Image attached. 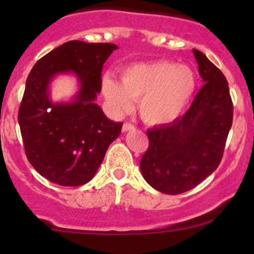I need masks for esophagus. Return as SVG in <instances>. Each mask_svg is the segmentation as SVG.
Wrapping results in <instances>:
<instances>
[{"label":"esophagus","instance_id":"obj_1","mask_svg":"<svg viewBox=\"0 0 254 254\" xmlns=\"http://www.w3.org/2000/svg\"><path fill=\"white\" fill-rule=\"evenodd\" d=\"M131 130H135V125L131 124V123H124V125H123L124 132H127V131H131Z\"/></svg>","mask_w":254,"mask_h":254}]
</instances>
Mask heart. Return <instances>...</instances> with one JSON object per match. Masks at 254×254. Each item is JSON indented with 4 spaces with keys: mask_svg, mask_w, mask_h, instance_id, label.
I'll list each match as a JSON object with an SVG mask.
<instances>
[{
    "mask_svg": "<svg viewBox=\"0 0 254 254\" xmlns=\"http://www.w3.org/2000/svg\"><path fill=\"white\" fill-rule=\"evenodd\" d=\"M197 88V75L188 65L168 61L139 63L121 72V81L103 80V93L117 112L131 109L138 100L139 115L145 123L166 124L177 119L186 109Z\"/></svg>",
    "mask_w": 254,
    "mask_h": 254,
    "instance_id": "1",
    "label": "heart"
}]
</instances>
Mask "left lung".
I'll return each mask as SVG.
<instances>
[{"label":"left lung","instance_id":"8db88e82","mask_svg":"<svg viewBox=\"0 0 254 254\" xmlns=\"http://www.w3.org/2000/svg\"><path fill=\"white\" fill-rule=\"evenodd\" d=\"M203 87L190 109L170 124L148 129L149 147L141 159L142 176L167 194L186 192L220 165L233 123V103L222 71L193 49Z\"/></svg>","mask_w":254,"mask_h":254}]
</instances>
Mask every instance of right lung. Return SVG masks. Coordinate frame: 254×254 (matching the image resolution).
<instances>
[{
    "label": "right lung",
    "mask_w": 254,
    "mask_h": 254,
    "mask_svg": "<svg viewBox=\"0 0 254 254\" xmlns=\"http://www.w3.org/2000/svg\"><path fill=\"white\" fill-rule=\"evenodd\" d=\"M117 45L70 40L34 64L20 104V131L30 164L62 186H80L97 173L123 123H115L94 103L103 65ZM75 72L80 90L71 103H52L48 84L56 74Z\"/></svg>",
    "instance_id": "obj_1"
}]
</instances>
